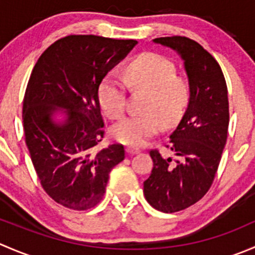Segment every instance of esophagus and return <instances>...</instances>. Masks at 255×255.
<instances>
[{
	"instance_id": "34e87169",
	"label": "esophagus",
	"mask_w": 255,
	"mask_h": 255,
	"mask_svg": "<svg viewBox=\"0 0 255 255\" xmlns=\"http://www.w3.org/2000/svg\"><path fill=\"white\" fill-rule=\"evenodd\" d=\"M127 153L129 154V155H134V154L140 153V149L134 148V146H127Z\"/></svg>"
}]
</instances>
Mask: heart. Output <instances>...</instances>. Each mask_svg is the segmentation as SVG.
Here are the masks:
<instances>
[{
	"label": "heart",
	"mask_w": 255,
	"mask_h": 255,
	"mask_svg": "<svg viewBox=\"0 0 255 255\" xmlns=\"http://www.w3.org/2000/svg\"><path fill=\"white\" fill-rule=\"evenodd\" d=\"M123 80L133 91L145 92L143 113L128 116L112 127L117 142L139 146L153 137L161 127L174 126L184 115L191 86L185 76L177 75L173 61L156 53H142L127 64ZM97 101L102 112L111 120H117L126 110V90L122 80L106 75L97 87Z\"/></svg>",
	"instance_id": "heart-1"
}]
</instances>
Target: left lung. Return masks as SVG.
Wrapping results in <instances>:
<instances>
[{
	"label": "left lung",
	"instance_id": "left-lung-1",
	"mask_svg": "<svg viewBox=\"0 0 255 255\" xmlns=\"http://www.w3.org/2000/svg\"><path fill=\"white\" fill-rule=\"evenodd\" d=\"M154 42L180 54L191 86L186 112L166 145L176 159L151 149L153 169L144 181L146 201L173 213L196 204L210 190L227 140L230 105L222 69L201 44L181 35Z\"/></svg>",
	"mask_w": 255,
	"mask_h": 255
}]
</instances>
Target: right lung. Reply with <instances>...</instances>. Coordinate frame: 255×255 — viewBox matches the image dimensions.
I'll return each instance as SVG.
<instances>
[{"mask_svg": "<svg viewBox=\"0 0 255 255\" xmlns=\"http://www.w3.org/2000/svg\"><path fill=\"white\" fill-rule=\"evenodd\" d=\"M137 43L68 35L45 49L33 68L23 100L25 144L40 185L61 206H96L111 170L125 159L122 144L96 148L105 137L97 87ZM58 108L67 110L63 125L51 120Z\"/></svg>", "mask_w": 255, "mask_h": 255, "instance_id": "add662e5", "label": "right lung"}]
</instances>
